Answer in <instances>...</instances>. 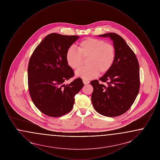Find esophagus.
<instances>
[{
  "instance_id": "esophagus-1",
  "label": "esophagus",
  "mask_w": 160,
  "mask_h": 160,
  "mask_svg": "<svg viewBox=\"0 0 160 160\" xmlns=\"http://www.w3.org/2000/svg\"><path fill=\"white\" fill-rule=\"evenodd\" d=\"M83 83L85 84V85H86V84H88L89 83V81H88V80H83Z\"/></svg>"
}]
</instances>
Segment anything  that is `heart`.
I'll use <instances>...</instances> for the list:
<instances>
[{
	"label": "heart",
	"mask_w": 160,
	"mask_h": 160,
	"mask_svg": "<svg viewBox=\"0 0 160 160\" xmlns=\"http://www.w3.org/2000/svg\"><path fill=\"white\" fill-rule=\"evenodd\" d=\"M115 55L112 44L102 39L88 38L79 42L77 50L69 48L66 61L71 68L77 69L83 64V59H87L88 66L78 69L76 74L84 80H89L97 76L98 73H107L113 65Z\"/></svg>",
	"instance_id": "b5f03b06"
}]
</instances>
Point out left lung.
<instances>
[{
    "label": "left lung",
    "mask_w": 160,
    "mask_h": 160,
    "mask_svg": "<svg viewBox=\"0 0 160 160\" xmlns=\"http://www.w3.org/2000/svg\"><path fill=\"white\" fill-rule=\"evenodd\" d=\"M99 36L113 40L116 55L111 69L99 78L101 83L98 80L91 82L92 102L99 114L116 117L127 112L137 97L140 84L139 64L134 52L121 36L112 32Z\"/></svg>",
    "instance_id": "left-lung-1"
}]
</instances>
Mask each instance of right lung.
Instances as JSON below:
<instances>
[{
  "label": "right lung",
  "mask_w": 160,
  "mask_h": 160,
  "mask_svg": "<svg viewBox=\"0 0 160 160\" xmlns=\"http://www.w3.org/2000/svg\"><path fill=\"white\" fill-rule=\"evenodd\" d=\"M78 38L52 33L31 55L28 69L29 94L35 106L47 116L60 117L71 112L76 95L84 86L81 78L63 84L74 76L66 53Z\"/></svg>",
  "instance_id": "1"
}]
</instances>
